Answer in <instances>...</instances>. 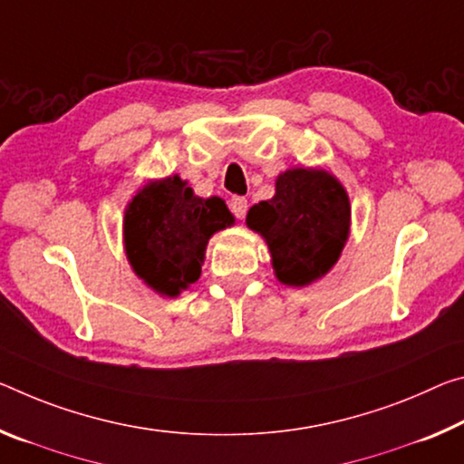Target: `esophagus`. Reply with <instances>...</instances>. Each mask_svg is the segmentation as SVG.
<instances>
[{
    "mask_svg": "<svg viewBox=\"0 0 464 464\" xmlns=\"http://www.w3.org/2000/svg\"><path fill=\"white\" fill-rule=\"evenodd\" d=\"M229 206H231V210H233L235 217H237V218H244L246 217V212H247V200H246V198L235 196V198H231Z\"/></svg>",
    "mask_w": 464,
    "mask_h": 464,
    "instance_id": "obj_1",
    "label": "esophagus"
}]
</instances>
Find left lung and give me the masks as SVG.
Here are the masks:
<instances>
[{
  "label": "left lung",
  "mask_w": 464,
  "mask_h": 464,
  "mask_svg": "<svg viewBox=\"0 0 464 464\" xmlns=\"http://www.w3.org/2000/svg\"><path fill=\"white\" fill-rule=\"evenodd\" d=\"M246 225L266 241L275 276L310 286L341 258L351 233L349 194L320 167H291L275 181V196L247 210Z\"/></svg>",
  "instance_id": "obj_1"
}]
</instances>
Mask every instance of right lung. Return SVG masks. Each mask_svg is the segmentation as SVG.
<instances>
[{
  "label": "right lung",
  "instance_id": "1",
  "mask_svg": "<svg viewBox=\"0 0 464 464\" xmlns=\"http://www.w3.org/2000/svg\"><path fill=\"white\" fill-rule=\"evenodd\" d=\"M235 225L223 198H200L179 175L144 183L123 212V249L134 275L160 297L200 278L212 235Z\"/></svg>",
  "mask_w": 464,
  "mask_h": 464
}]
</instances>
